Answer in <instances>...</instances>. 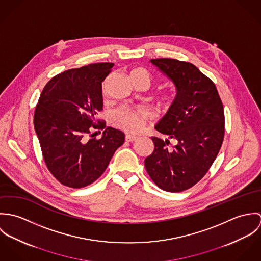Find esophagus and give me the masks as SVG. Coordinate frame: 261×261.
Segmentation results:
<instances>
[{
  "label": "esophagus",
  "mask_w": 261,
  "mask_h": 261,
  "mask_svg": "<svg viewBox=\"0 0 261 261\" xmlns=\"http://www.w3.org/2000/svg\"><path fill=\"white\" fill-rule=\"evenodd\" d=\"M136 140H138V137H135V136H130V135H126L125 136V141L126 142H135Z\"/></svg>",
  "instance_id": "1"
}]
</instances>
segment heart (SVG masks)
<instances>
[{"mask_svg": "<svg viewBox=\"0 0 261 261\" xmlns=\"http://www.w3.org/2000/svg\"><path fill=\"white\" fill-rule=\"evenodd\" d=\"M134 82H141L148 87L151 83V75L145 68H137L130 73ZM106 88V86H103ZM148 119V112L144 110H130L127 108H121L113 112L112 122L113 124L129 134H138L144 127L145 121Z\"/></svg>", "mask_w": 261, "mask_h": 261, "instance_id": "heart-1", "label": "heart"}]
</instances>
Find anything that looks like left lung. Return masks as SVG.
I'll use <instances>...</instances> for the list:
<instances>
[{"instance_id": "8db88e82", "label": "left lung", "mask_w": 261, "mask_h": 261, "mask_svg": "<svg viewBox=\"0 0 261 261\" xmlns=\"http://www.w3.org/2000/svg\"><path fill=\"white\" fill-rule=\"evenodd\" d=\"M149 62L173 81L177 95L154 126L168 139L151 138L154 149L145 166L159 188L182 192L205 176L220 150L225 133L223 105L214 82L192 63L170 58Z\"/></svg>"}]
</instances>
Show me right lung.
<instances>
[{"label": "right lung", "instance_id": "add662e5", "mask_svg": "<svg viewBox=\"0 0 261 261\" xmlns=\"http://www.w3.org/2000/svg\"><path fill=\"white\" fill-rule=\"evenodd\" d=\"M113 65L93 63L66 70L41 92L34 128L48 170L64 186L78 189L96 181L124 143V134L111 126L99 140L87 138L93 129L106 127L103 121L96 124L95 114L103 107L101 82Z\"/></svg>", "mask_w": 261, "mask_h": 261}]
</instances>
